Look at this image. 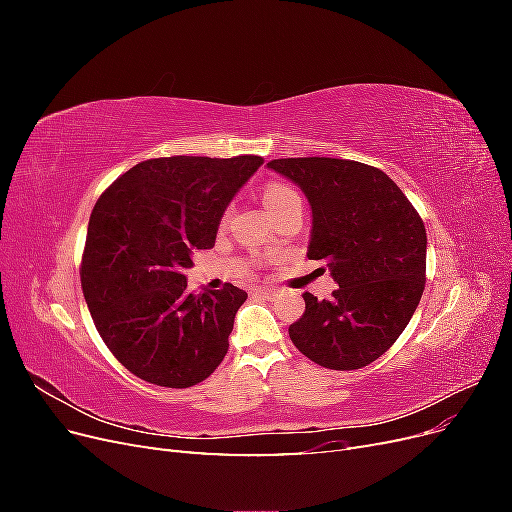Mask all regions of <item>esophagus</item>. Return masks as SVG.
Segmentation results:
<instances>
[{"mask_svg":"<svg viewBox=\"0 0 512 512\" xmlns=\"http://www.w3.org/2000/svg\"><path fill=\"white\" fill-rule=\"evenodd\" d=\"M254 294H258V297H271V294H273V290L271 288H254Z\"/></svg>","mask_w":512,"mask_h":512,"instance_id":"34e87169","label":"esophagus"}]
</instances>
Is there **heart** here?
<instances>
[{
  "instance_id": "1",
  "label": "heart",
  "mask_w": 512,
  "mask_h": 512,
  "mask_svg": "<svg viewBox=\"0 0 512 512\" xmlns=\"http://www.w3.org/2000/svg\"><path fill=\"white\" fill-rule=\"evenodd\" d=\"M294 196H297V192H294L292 188H288V185L271 183V185H267L265 190H262V203H265V207L271 213L273 209H277L282 203H286V200H290Z\"/></svg>"
}]
</instances>
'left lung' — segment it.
Listing matches in <instances>:
<instances>
[{
  "label": "left lung",
  "mask_w": 512,
  "mask_h": 512,
  "mask_svg": "<svg viewBox=\"0 0 512 512\" xmlns=\"http://www.w3.org/2000/svg\"><path fill=\"white\" fill-rule=\"evenodd\" d=\"M299 185L312 207L307 258L324 260L337 288L288 327L292 344L329 369L374 363L404 333L425 288L421 215L380 168L337 158L267 164Z\"/></svg>",
  "instance_id": "left-lung-1"
}]
</instances>
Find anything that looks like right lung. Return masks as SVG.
<instances>
[{
	"instance_id": "right-lung-1",
	"label": "right lung",
	"mask_w": 512,
	"mask_h": 512,
	"mask_svg": "<svg viewBox=\"0 0 512 512\" xmlns=\"http://www.w3.org/2000/svg\"><path fill=\"white\" fill-rule=\"evenodd\" d=\"M260 156H173L132 166L91 211L81 265L87 307L104 344L134 376L188 389L228 352L247 292L190 294L185 269L215 245L230 200Z\"/></svg>"
}]
</instances>
